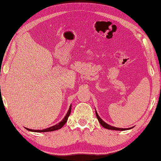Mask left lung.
<instances>
[{"instance_id": "obj_1", "label": "left lung", "mask_w": 161, "mask_h": 161, "mask_svg": "<svg viewBox=\"0 0 161 161\" xmlns=\"http://www.w3.org/2000/svg\"><path fill=\"white\" fill-rule=\"evenodd\" d=\"M95 114H96V117H97V118L98 121H99V122L100 123V125H102V126H103V127H105V128L108 129H111V130H117V131H125V130H127V129H129L117 128V127H114V126H110V125H108V124L104 122V121L102 120V119H101V118L99 117V115L97 114V112H95ZM130 129H131V128H130Z\"/></svg>"}]
</instances>
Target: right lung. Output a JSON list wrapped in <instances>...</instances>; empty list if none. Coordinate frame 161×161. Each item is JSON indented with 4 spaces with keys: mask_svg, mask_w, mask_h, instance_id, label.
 Instances as JSON below:
<instances>
[{
    "mask_svg": "<svg viewBox=\"0 0 161 161\" xmlns=\"http://www.w3.org/2000/svg\"><path fill=\"white\" fill-rule=\"evenodd\" d=\"M70 112H71V105L70 106L69 111H68L66 115V116H65V117L64 118L63 120H62L61 122H59L58 124H57V125H56L53 126H51V127H49V128L43 129V130H33V129H30L26 128L27 130L30 131H33V132H47V131H52L58 130V129H61L62 126H63L65 125V124L66 123L67 120H68V118H69V115L70 114Z\"/></svg>",
    "mask_w": 161,
    "mask_h": 161,
    "instance_id": "1",
    "label": "right lung"
}]
</instances>
